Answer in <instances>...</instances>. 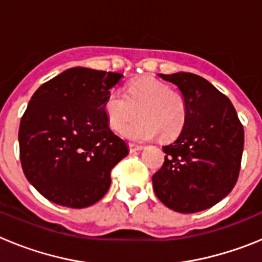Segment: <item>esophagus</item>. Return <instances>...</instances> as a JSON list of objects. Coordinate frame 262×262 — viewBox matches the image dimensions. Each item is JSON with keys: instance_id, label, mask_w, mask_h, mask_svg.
<instances>
[{"instance_id": "esophagus-1", "label": "esophagus", "mask_w": 262, "mask_h": 262, "mask_svg": "<svg viewBox=\"0 0 262 262\" xmlns=\"http://www.w3.org/2000/svg\"><path fill=\"white\" fill-rule=\"evenodd\" d=\"M129 147V152H138V151H142L143 145H139V144H134V143H129L128 144Z\"/></svg>"}]
</instances>
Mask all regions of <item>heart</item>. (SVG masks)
<instances>
[{"label": "heart", "mask_w": 262, "mask_h": 262, "mask_svg": "<svg viewBox=\"0 0 262 262\" xmlns=\"http://www.w3.org/2000/svg\"><path fill=\"white\" fill-rule=\"evenodd\" d=\"M139 111L140 118L130 121ZM105 113L113 128L122 129V135L135 142H148L160 134L172 139L181 133L186 120V103L166 84L156 78H140L127 88L126 96L113 90L106 98Z\"/></svg>", "instance_id": "obj_1"}]
</instances>
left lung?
Instances as JSON below:
<instances>
[{
  "instance_id": "left-lung-1",
  "label": "left lung",
  "mask_w": 262,
  "mask_h": 262,
  "mask_svg": "<svg viewBox=\"0 0 262 262\" xmlns=\"http://www.w3.org/2000/svg\"><path fill=\"white\" fill-rule=\"evenodd\" d=\"M180 90L186 120L165 161L152 177L161 202L177 212L210 209L231 193L240 172L244 128L231 101L201 76L159 75Z\"/></svg>"
}]
</instances>
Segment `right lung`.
Returning a JSON list of instances; mask_svg holds the SVG:
<instances>
[{
	"instance_id": "right-lung-1",
	"label": "right lung",
	"mask_w": 262,
	"mask_h": 262,
	"mask_svg": "<svg viewBox=\"0 0 262 262\" xmlns=\"http://www.w3.org/2000/svg\"><path fill=\"white\" fill-rule=\"evenodd\" d=\"M122 73L76 67L47 81L20 119L27 181L51 202L84 209L98 202L128 145L108 127L105 102Z\"/></svg>"
}]
</instances>
